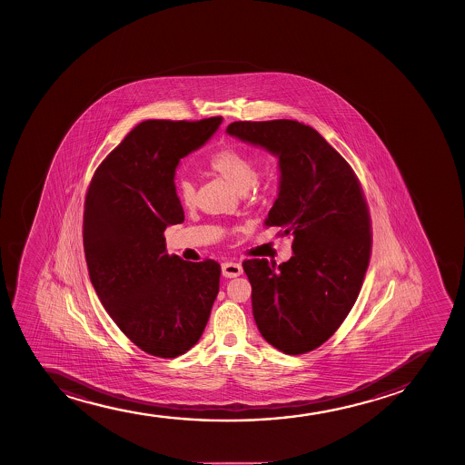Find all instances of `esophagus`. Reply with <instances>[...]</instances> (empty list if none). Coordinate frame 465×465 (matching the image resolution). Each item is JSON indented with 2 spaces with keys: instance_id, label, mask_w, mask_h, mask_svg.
Masks as SVG:
<instances>
[{
  "instance_id": "esophagus-1",
  "label": "esophagus",
  "mask_w": 465,
  "mask_h": 465,
  "mask_svg": "<svg viewBox=\"0 0 465 465\" xmlns=\"http://www.w3.org/2000/svg\"><path fill=\"white\" fill-rule=\"evenodd\" d=\"M222 274H223L224 278H237V276H241L242 274V265L241 263H237V262H224L222 263Z\"/></svg>"
}]
</instances>
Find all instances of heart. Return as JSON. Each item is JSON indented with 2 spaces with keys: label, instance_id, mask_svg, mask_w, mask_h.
<instances>
[{
  "label": "heart",
  "instance_id": "1",
  "mask_svg": "<svg viewBox=\"0 0 465 465\" xmlns=\"http://www.w3.org/2000/svg\"><path fill=\"white\" fill-rule=\"evenodd\" d=\"M209 166L226 182L239 191L245 193L256 180V161L243 152L235 149H224L211 158ZM270 180V175H267ZM176 193L183 203L193 204L195 200V183L189 175H182L176 180Z\"/></svg>",
  "mask_w": 465,
  "mask_h": 465
}]
</instances>
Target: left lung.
Here are the masks:
<instances>
[{"mask_svg": "<svg viewBox=\"0 0 465 465\" xmlns=\"http://www.w3.org/2000/svg\"><path fill=\"white\" fill-rule=\"evenodd\" d=\"M226 134L278 158V197L263 226L293 235L290 261L243 262L257 329L281 352H310L346 320L368 270L371 223L360 183L337 150L298 121H239Z\"/></svg>", "mask_w": 465, "mask_h": 465, "instance_id": "1", "label": "left lung"}]
</instances>
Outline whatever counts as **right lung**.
Returning <instances> with one entry per match:
<instances>
[{
	"label": "right lung",
	"mask_w": 465,
	"mask_h": 465,
	"mask_svg": "<svg viewBox=\"0 0 465 465\" xmlns=\"http://www.w3.org/2000/svg\"><path fill=\"white\" fill-rule=\"evenodd\" d=\"M222 118L144 121L102 161L84 211V250L97 298L144 352L175 358L197 344L219 293L215 261L166 252L164 231L183 223L175 172Z\"/></svg>",
	"instance_id": "1"
}]
</instances>
